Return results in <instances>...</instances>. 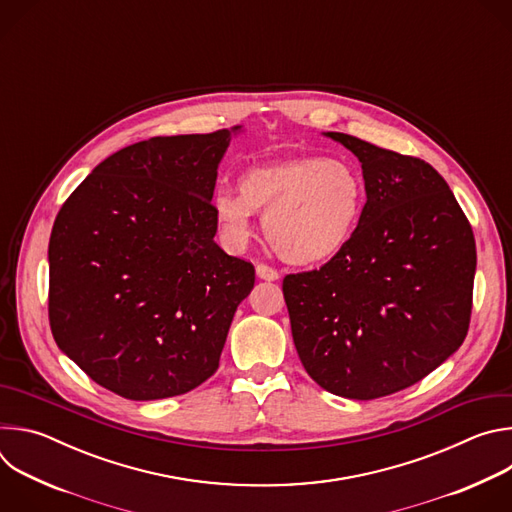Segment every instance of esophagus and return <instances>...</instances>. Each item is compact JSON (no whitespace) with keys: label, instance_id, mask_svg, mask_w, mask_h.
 <instances>
[{"label":"esophagus","instance_id":"obj_1","mask_svg":"<svg viewBox=\"0 0 512 512\" xmlns=\"http://www.w3.org/2000/svg\"><path fill=\"white\" fill-rule=\"evenodd\" d=\"M255 271H257V277L263 279V281H277V279H279L277 269H273V267H269V265L259 263V265L255 267Z\"/></svg>","mask_w":512,"mask_h":512}]
</instances>
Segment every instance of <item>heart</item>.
I'll return each instance as SVG.
<instances>
[{
    "instance_id": "b5f03b06",
    "label": "heart",
    "mask_w": 512,
    "mask_h": 512,
    "mask_svg": "<svg viewBox=\"0 0 512 512\" xmlns=\"http://www.w3.org/2000/svg\"><path fill=\"white\" fill-rule=\"evenodd\" d=\"M212 210L231 245L249 241L259 212L267 241L285 263L318 265L350 245L364 212V182L344 160L273 158L243 170L239 190L218 188Z\"/></svg>"
}]
</instances>
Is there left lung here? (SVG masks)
<instances>
[{
    "label": "left lung",
    "mask_w": 512,
    "mask_h": 512,
    "mask_svg": "<svg viewBox=\"0 0 512 512\" xmlns=\"http://www.w3.org/2000/svg\"><path fill=\"white\" fill-rule=\"evenodd\" d=\"M362 168L367 204L350 245L287 275L283 298L306 373L369 401L407 389L464 342L476 273L472 227L427 162L328 131Z\"/></svg>",
    "instance_id": "left-lung-1"
}]
</instances>
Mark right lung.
<instances>
[{
    "label": "right lung",
    "mask_w": 512,
    "mask_h": 512,
    "mask_svg": "<svg viewBox=\"0 0 512 512\" xmlns=\"http://www.w3.org/2000/svg\"><path fill=\"white\" fill-rule=\"evenodd\" d=\"M243 125L152 137L103 160L62 204L48 245L50 328L97 385L184 395L218 369L255 269L214 243L218 164Z\"/></svg>",
    "instance_id": "right-lung-1"
}]
</instances>
